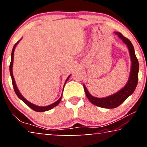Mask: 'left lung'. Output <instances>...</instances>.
Here are the masks:
<instances>
[{"label": "left lung", "instance_id": "left-lung-1", "mask_svg": "<svg viewBox=\"0 0 147 147\" xmlns=\"http://www.w3.org/2000/svg\"><path fill=\"white\" fill-rule=\"evenodd\" d=\"M115 34L117 35L119 38L121 39L124 43L127 45L129 53H130L131 65L130 74V76H129L128 82L120 91L117 92L116 93L112 94V95L107 96L105 98H96L92 96L89 93L86 87L84 84V91H85L86 96L88 97L89 101L92 104H93L94 105L104 108H115L119 106H120L129 96L134 93L138 82L139 62L138 58H136L133 45L128 39L124 37L120 32H115Z\"/></svg>", "mask_w": 147, "mask_h": 147}]
</instances>
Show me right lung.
<instances>
[{
    "label": "right lung",
    "instance_id": "add662e5",
    "mask_svg": "<svg viewBox=\"0 0 147 147\" xmlns=\"http://www.w3.org/2000/svg\"><path fill=\"white\" fill-rule=\"evenodd\" d=\"M21 39L20 40H19L17 42V43L15 44V45L13 46V49H12V52H11V62H10V65H9V73H10V75H11V80H12V84H13V89H14V91L15 92H16V94L17 95V96L21 99V100H23L24 103H25L27 106H28V107H30L31 109H33V110L36 111H38V112H43V111H49L50 110V109H53V108H54V107L56 106L57 105H58V104L59 103V102L61 101V98H62V94L61 96V97L59 98V100H57L56 102H55L51 104V105H49L47 106H36L35 105V104H32L31 102H30L29 101H28L26 100V99L24 97V96L22 95V94H21V93H20L18 88H17V87L16 86V82H15V80H14V77L13 76V71H12V67H13V54H14V51H15V49H16V47L17 46V45L18 44L19 42L21 41ZM71 76V74L69 75L67 78L65 80V82L64 84V86L65 85V84L67 82V81L68 80L69 78H70ZM62 94H63V93H62Z\"/></svg>",
    "mask_w": 147,
    "mask_h": 147
}]
</instances>
